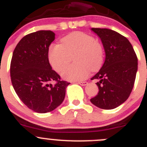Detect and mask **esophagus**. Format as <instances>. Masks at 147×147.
Masks as SVG:
<instances>
[{
  "label": "esophagus",
  "instance_id": "obj_1",
  "mask_svg": "<svg viewBox=\"0 0 147 147\" xmlns=\"http://www.w3.org/2000/svg\"><path fill=\"white\" fill-rule=\"evenodd\" d=\"M77 83H78V84H80V85L81 86H86L87 85V82L86 81H78V82H77Z\"/></svg>",
  "mask_w": 147,
  "mask_h": 147
}]
</instances>
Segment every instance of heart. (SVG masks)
Here are the masks:
<instances>
[{"label":"heart","mask_w":147,"mask_h":147,"mask_svg":"<svg viewBox=\"0 0 147 147\" xmlns=\"http://www.w3.org/2000/svg\"><path fill=\"white\" fill-rule=\"evenodd\" d=\"M61 44H51L48 48V60L54 70L59 72L69 63L71 56L75 64L62 71L64 79L78 81L86 79L90 69L100 68L104 59L102 45L94 36L82 31H75L61 39Z\"/></svg>","instance_id":"heart-1"}]
</instances>
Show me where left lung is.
<instances>
[{"label": "left lung", "instance_id": "8db88e82", "mask_svg": "<svg viewBox=\"0 0 147 147\" xmlns=\"http://www.w3.org/2000/svg\"><path fill=\"white\" fill-rule=\"evenodd\" d=\"M92 31L101 39L105 52L102 67L92 80L97 79V94L91 99L102 109H113L125 102L133 90L138 69V58L125 36L108 28Z\"/></svg>", "mask_w": 147, "mask_h": 147}]
</instances>
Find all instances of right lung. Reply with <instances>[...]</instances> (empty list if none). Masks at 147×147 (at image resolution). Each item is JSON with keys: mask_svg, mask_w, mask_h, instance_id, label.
I'll use <instances>...</instances> for the list:
<instances>
[{"mask_svg": "<svg viewBox=\"0 0 147 147\" xmlns=\"http://www.w3.org/2000/svg\"><path fill=\"white\" fill-rule=\"evenodd\" d=\"M55 39L51 31L25 36L14 52L10 75L14 89L28 108L43 113L53 111L65 97L69 83L61 80L48 60V48Z\"/></svg>", "mask_w": 147, "mask_h": 147, "instance_id": "add662e5", "label": "right lung"}]
</instances>
